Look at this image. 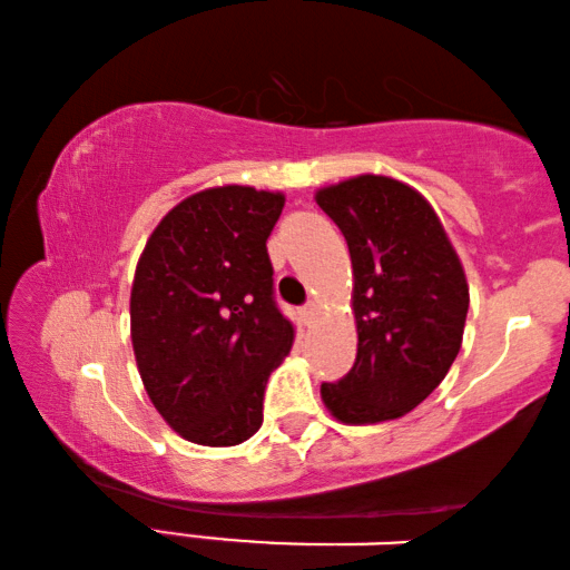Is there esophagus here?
Listing matches in <instances>:
<instances>
[{
	"instance_id": "34e87169",
	"label": "esophagus",
	"mask_w": 570,
	"mask_h": 570,
	"mask_svg": "<svg viewBox=\"0 0 570 570\" xmlns=\"http://www.w3.org/2000/svg\"><path fill=\"white\" fill-rule=\"evenodd\" d=\"M316 316H320V304L308 302V304L302 308V320H304V324L312 326V324L316 322Z\"/></svg>"
}]
</instances>
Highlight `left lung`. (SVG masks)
<instances>
[{
    "label": "left lung",
    "mask_w": 570,
    "mask_h": 570,
    "mask_svg": "<svg viewBox=\"0 0 570 570\" xmlns=\"http://www.w3.org/2000/svg\"><path fill=\"white\" fill-rule=\"evenodd\" d=\"M352 258L356 360L322 402L344 424L404 417L445 380L462 346L470 288L445 226L420 190L377 173L314 193Z\"/></svg>",
    "instance_id": "1"
}]
</instances>
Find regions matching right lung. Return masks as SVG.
Listing matches in <instances>:
<instances>
[{"label": "right lung", "mask_w": 570, "mask_h": 570, "mask_svg": "<svg viewBox=\"0 0 570 570\" xmlns=\"http://www.w3.org/2000/svg\"><path fill=\"white\" fill-rule=\"evenodd\" d=\"M282 190L214 186L173 206L135 266L130 340L153 407L183 440L246 442L264 420V390L294 344L274 304L266 238Z\"/></svg>", "instance_id": "right-lung-1"}]
</instances>
